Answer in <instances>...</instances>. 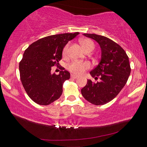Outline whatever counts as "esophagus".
<instances>
[{
	"instance_id": "34e87169",
	"label": "esophagus",
	"mask_w": 147,
	"mask_h": 147,
	"mask_svg": "<svg viewBox=\"0 0 147 147\" xmlns=\"http://www.w3.org/2000/svg\"><path fill=\"white\" fill-rule=\"evenodd\" d=\"M71 78H73V79H76V78H78V76H76V75H74V74H71Z\"/></svg>"
}]
</instances>
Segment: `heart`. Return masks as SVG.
I'll use <instances>...</instances> for the list:
<instances>
[{"label":"heart","instance_id":"heart-1","mask_svg":"<svg viewBox=\"0 0 147 147\" xmlns=\"http://www.w3.org/2000/svg\"><path fill=\"white\" fill-rule=\"evenodd\" d=\"M80 44L84 51L86 52L92 51L94 48V44L93 41L89 39H81ZM69 44L66 45L63 49V56H66L67 54ZM90 64L87 61H80L74 60L71 61L67 65V69L71 72L76 75H80L83 74L86 70L90 68Z\"/></svg>","mask_w":147,"mask_h":147}]
</instances>
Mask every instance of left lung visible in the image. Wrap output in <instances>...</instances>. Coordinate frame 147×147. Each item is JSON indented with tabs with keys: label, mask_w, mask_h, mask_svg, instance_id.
Returning <instances> with one entry per match:
<instances>
[{
	"label": "left lung",
	"mask_w": 147,
	"mask_h": 147,
	"mask_svg": "<svg viewBox=\"0 0 147 147\" xmlns=\"http://www.w3.org/2000/svg\"><path fill=\"white\" fill-rule=\"evenodd\" d=\"M83 35L94 39L100 45V60L90 74L100 81L93 83L88 80L81 93L90 103L103 105L112 100L127 82L131 71L129 59L124 49L111 39L94 34Z\"/></svg>",
	"instance_id": "1"
}]
</instances>
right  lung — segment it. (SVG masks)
I'll return each instance as SVG.
<instances>
[{"label": "right lung", "mask_w": 147, "mask_h": 147, "mask_svg": "<svg viewBox=\"0 0 147 147\" xmlns=\"http://www.w3.org/2000/svg\"><path fill=\"white\" fill-rule=\"evenodd\" d=\"M78 34L47 36L25 50L19 63L20 78L27 94L36 103L47 106L60 97L63 82L70 78V73L62 68L59 74H53L52 67L58 65L64 47Z\"/></svg>", "instance_id": "1"}]
</instances>
